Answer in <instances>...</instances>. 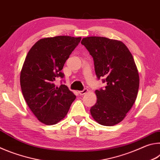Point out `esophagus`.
Returning a JSON list of instances; mask_svg holds the SVG:
<instances>
[{"label":"esophagus","instance_id":"34e87169","mask_svg":"<svg viewBox=\"0 0 160 160\" xmlns=\"http://www.w3.org/2000/svg\"><path fill=\"white\" fill-rule=\"evenodd\" d=\"M89 92V90L88 89H84L82 91H79V94L80 95H84V94H85L86 93H88Z\"/></svg>","mask_w":160,"mask_h":160}]
</instances>
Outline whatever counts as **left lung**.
Here are the masks:
<instances>
[{
    "mask_svg": "<svg viewBox=\"0 0 160 160\" xmlns=\"http://www.w3.org/2000/svg\"><path fill=\"white\" fill-rule=\"evenodd\" d=\"M94 59L97 78H104V89L96 90L97 102L91 107L94 121L112 126L123 120L137 98L140 78L131 53L122 42L102 37L83 38Z\"/></svg>",
    "mask_w": 160,
    "mask_h": 160,
    "instance_id": "8db88e82",
    "label": "left lung"
}]
</instances>
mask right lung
Returning <instances> with one entry per match:
<instances>
[{
  "instance_id": "obj_1",
  "label": "right lung",
  "mask_w": 160,
  "mask_h": 160,
  "mask_svg": "<svg viewBox=\"0 0 160 160\" xmlns=\"http://www.w3.org/2000/svg\"><path fill=\"white\" fill-rule=\"evenodd\" d=\"M81 37L57 36L42 38L32 46L20 72L22 92L29 109L40 122L54 125L65 118L76 98L65 85L57 87L61 72Z\"/></svg>"
}]
</instances>
